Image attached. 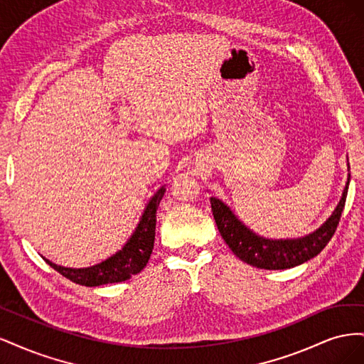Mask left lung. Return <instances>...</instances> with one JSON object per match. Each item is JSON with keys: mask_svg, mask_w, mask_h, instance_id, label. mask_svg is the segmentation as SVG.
<instances>
[{"mask_svg": "<svg viewBox=\"0 0 364 364\" xmlns=\"http://www.w3.org/2000/svg\"><path fill=\"white\" fill-rule=\"evenodd\" d=\"M349 171V164H348ZM350 174L348 173V181L345 190L341 193V199L337 203L333 214L318 226L313 232L299 238H266L253 232L241 220L232 213L225 202L217 197H211L213 215L218 228L220 235L223 237L229 249L235 255L250 266L266 270H284L291 269L310 261L323 250V247L333 238L337 225L343 213L348 186Z\"/></svg>", "mask_w": 364, "mask_h": 364, "instance_id": "obj_1", "label": "left lung"}]
</instances>
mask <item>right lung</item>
<instances>
[{
  "mask_svg": "<svg viewBox=\"0 0 364 364\" xmlns=\"http://www.w3.org/2000/svg\"><path fill=\"white\" fill-rule=\"evenodd\" d=\"M165 193V185L159 186L156 193L150 197L144 211H142L139 222L134 232L126 241V245L117 250L114 255L105 261L94 264L90 267H63L46 259L50 266L59 272L62 277L70 281L85 285V287H98V285L123 282L130 279L134 274L139 273L147 266L150 259L153 243H155L156 229V211Z\"/></svg>",
  "mask_w": 364,
  "mask_h": 364,
  "instance_id": "add662e5",
  "label": "right lung"
}]
</instances>
